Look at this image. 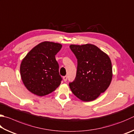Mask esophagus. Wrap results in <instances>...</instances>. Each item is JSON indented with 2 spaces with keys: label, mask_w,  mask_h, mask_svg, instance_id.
Wrapping results in <instances>:
<instances>
[{
  "label": "esophagus",
  "mask_w": 134,
  "mask_h": 134,
  "mask_svg": "<svg viewBox=\"0 0 134 134\" xmlns=\"http://www.w3.org/2000/svg\"><path fill=\"white\" fill-rule=\"evenodd\" d=\"M63 80H64V81L65 82L67 80V75H65V76L63 77Z\"/></svg>",
  "instance_id": "34e87169"
}]
</instances>
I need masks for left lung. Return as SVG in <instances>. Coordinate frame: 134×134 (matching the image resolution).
I'll return each mask as SVG.
<instances>
[{
    "instance_id": "8db88e82",
    "label": "left lung",
    "mask_w": 134,
    "mask_h": 134,
    "mask_svg": "<svg viewBox=\"0 0 134 134\" xmlns=\"http://www.w3.org/2000/svg\"><path fill=\"white\" fill-rule=\"evenodd\" d=\"M70 48L77 59L76 77L69 83L70 88L81 100L93 101L111 84L113 69L110 58L91 44H71Z\"/></svg>"
}]
</instances>
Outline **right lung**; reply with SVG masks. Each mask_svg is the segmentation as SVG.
<instances>
[{
	"instance_id": "add662e5",
	"label": "right lung",
	"mask_w": 134,
	"mask_h": 134,
	"mask_svg": "<svg viewBox=\"0 0 134 134\" xmlns=\"http://www.w3.org/2000/svg\"><path fill=\"white\" fill-rule=\"evenodd\" d=\"M62 47L60 43L43 42L33 47L21 61V80L31 93L44 96L60 86L62 79L55 55Z\"/></svg>"
}]
</instances>
